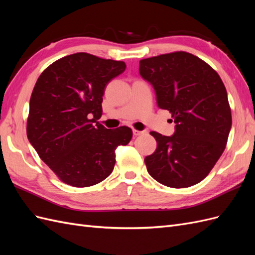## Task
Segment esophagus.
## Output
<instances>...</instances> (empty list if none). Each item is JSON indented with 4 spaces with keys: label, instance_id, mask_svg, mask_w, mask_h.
<instances>
[{
    "label": "esophagus",
    "instance_id": "34e87169",
    "mask_svg": "<svg viewBox=\"0 0 255 255\" xmlns=\"http://www.w3.org/2000/svg\"><path fill=\"white\" fill-rule=\"evenodd\" d=\"M133 134L135 135V136H139V135H141V134H143V130H138V129H133Z\"/></svg>",
    "mask_w": 255,
    "mask_h": 255
}]
</instances>
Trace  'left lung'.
<instances>
[{"label": "left lung", "instance_id": "obj_1", "mask_svg": "<svg viewBox=\"0 0 255 255\" xmlns=\"http://www.w3.org/2000/svg\"><path fill=\"white\" fill-rule=\"evenodd\" d=\"M139 73L175 123L172 136L150 133L157 148L144 158L146 170L168 187L198 184L225 151L232 127L225 84L204 60L184 51L141 59Z\"/></svg>", "mask_w": 255, "mask_h": 255}]
</instances>
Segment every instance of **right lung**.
<instances>
[{
    "mask_svg": "<svg viewBox=\"0 0 255 255\" xmlns=\"http://www.w3.org/2000/svg\"><path fill=\"white\" fill-rule=\"evenodd\" d=\"M126 68L125 61L81 52L54 61L38 78L26 134L61 182L74 187L102 182L114 170L116 148L132 139L129 128L109 129L97 121L106 85Z\"/></svg>",
    "mask_w": 255,
    "mask_h": 255,
    "instance_id": "right-lung-1",
    "label": "right lung"
}]
</instances>
